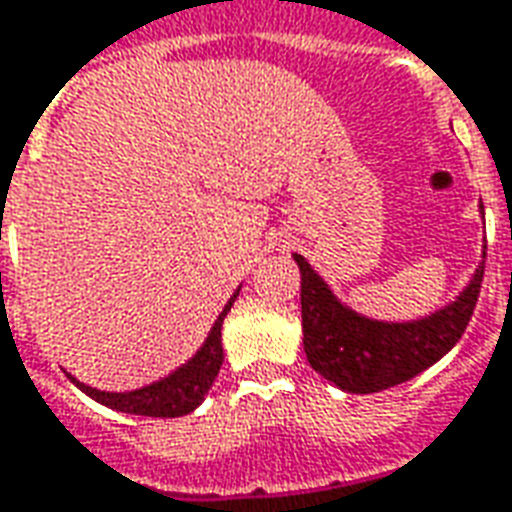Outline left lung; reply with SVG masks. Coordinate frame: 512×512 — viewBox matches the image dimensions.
<instances>
[{"instance_id":"1","label":"left lung","mask_w":512,"mask_h":512,"mask_svg":"<svg viewBox=\"0 0 512 512\" xmlns=\"http://www.w3.org/2000/svg\"><path fill=\"white\" fill-rule=\"evenodd\" d=\"M294 260L300 266L302 280L305 356L316 373L328 378L333 387L353 395L398 387L446 356L471 322L485 274L482 260L468 285L448 305L420 319L384 322L358 314L347 302L339 300L305 257L294 255Z\"/></svg>"}]
</instances>
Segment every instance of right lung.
Returning a JSON list of instances; mask_svg holds the SVG:
<instances>
[{"label":"right lung","mask_w":512,"mask_h":512,"mask_svg":"<svg viewBox=\"0 0 512 512\" xmlns=\"http://www.w3.org/2000/svg\"><path fill=\"white\" fill-rule=\"evenodd\" d=\"M241 288H235V294L229 297L224 305V311L218 314L215 325L207 333L204 344L198 347L193 356L187 358L184 364H179L173 373L165 378H159L154 384H145L139 389H128V392H106V389L89 387L78 381L75 375H69L78 387L95 398L97 403L125 412V415H142V417H182L190 415L193 409L201 406L204 395L210 392L212 381L218 378V370L224 364V347H221V325H224V316L232 308V302L238 300Z\"/></svg>","instance_id":"1"}]
</instances>
